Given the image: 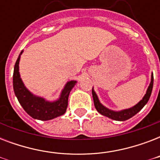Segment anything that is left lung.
<instances>
[{"label": "left lung", "mask_w": 160, "mask_h": 160, "mask_svg": "<svg viewBox=\"0 0 160 160\" xmlns=\"http://www.w3.org/2000/svg\"><path fill=\"white\" fill-rule=\"evenodd\" d=\"M153 85H154V75H153V73L151 75V81H150V84H149V87L147 89L146 94L144 95V96L143 97L140 101H139L137 105H135L134 106L129 108V109H123V110H120V111H114V110H111V109H108L105 106L101 104L99 100V98H98L96 93L95 92V90L92 88V95H93V100H94V104H95V107L96 110H97L100 114H101L102 115H105V116L108 117L109 119H114V120H118V121H124L126 119H130L131 117H133L134 115L139 112L143 109V107L146 105L148 101L149 100V97L151 95L152 90H153Z\"/></svg>", "instance_id": "8db88e82"}]
</instances>
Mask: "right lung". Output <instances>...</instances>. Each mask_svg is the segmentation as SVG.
I'll return each mask as SVG.
<instances>
[{
  "mask_svg": "<svg viewBox=\"0 0 160 160\" xmlns=\"http://www.w3.org/2000/svg\"><path fill=\"white\" fill-rule=\"evenodd\" d=\"M22 52L23 51L17 58L13 73L14 92L22 108L33 119L40 120H50L65 114L68 106L69 95L77 81H68L61 91L60 98L53 102L33 95L26 89L19 72V62Z\"/></svg>",
  "mask_w": 160,
  "mask_h": 160,
  "instance_id": "right-lung-1",
  "label": "right lung"
}]
</instances>
